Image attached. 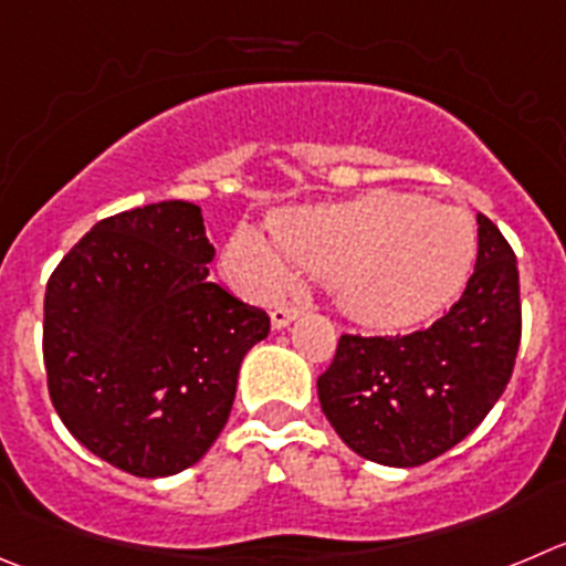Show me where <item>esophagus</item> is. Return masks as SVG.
Listing matches in <instances>:
<instances>
[{
	"label": "esophagus",
	"instance_id": "34e87169",
	"mask_svg": "<svg viewBox=\"0 0 566 566\" xmlns=\"http://www.w3.org/2000/svg\"><path fill=\"white\" fill-rule=\"evenodd\" d=\"M298 315H301L298 304H279V307H273V313H271L273 329H284V326L293 324Z\"/></svg>",
	"mask_w": 566,
	"mask_h": 566
}]
</instances>
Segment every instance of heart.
I'll return each instance as SVG.
<instances>
[{
  "label": "heart",
  "mask_w": 566,
  "mask_h": 566,
  "mask_svg": "<svg viewBox=\"0 0 566 566\" xmlns=\"http://www.w3.org/2000/svg\"><path fill=\"white\" fill-rule=\"evenodd\" d=\"M273 237L282 252L259 231H234L226 265L240 287L279 293L290 282V258L329 279L340 307L371 326H410L441 313L478 256V226L467 209L396 189L282 211Z\"/></svg>",
  "instance_id": "1"
}]
</instances>
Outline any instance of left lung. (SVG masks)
<instances>
[{
    "mask_svg": "<svg viewBox=\"0 0 566 566\" xmlns=\"http://www.w3.org/2000/svg\"><path fill=\"white\" fill-rule=\"evenodd\" d=\"M520 337L516 256L497 226L478 214V265L450 313L410 335H340L318 377L321 410L366 461L421 467L494 408Z\"/></svg>",
    "mask_w": 566,
    "mask_h": 566,
    "instance_id": "left-lung-1",
    "label": "left lung"
}]
</instances>
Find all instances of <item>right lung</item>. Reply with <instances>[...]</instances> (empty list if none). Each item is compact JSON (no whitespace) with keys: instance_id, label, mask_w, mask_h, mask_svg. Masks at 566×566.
Returning a JSON list of instances; mask_svg holds the SVG:
<instances>
[{"instance_id":"add662e5","label":"right lung","mask_w":566,"mask_h":566,"mask_svg":"<svg viewBox=\"0 0 566 566\" xmlns=\"http://www.w3.org/2000/svg\"><path fill=\"white\" fill-rule=\"evenodd\" d=\"M200 206L161 200L105 218L52 271L44 366L66 430L111 467L170 478L209 452L265 310L209 282Z\"/></svg>"}]
</instances>
